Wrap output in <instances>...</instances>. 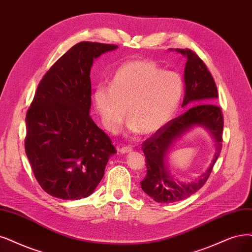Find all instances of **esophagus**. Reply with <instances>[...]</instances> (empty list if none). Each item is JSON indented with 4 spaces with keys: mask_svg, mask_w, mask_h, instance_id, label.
Segmentation results:
<instances>
[{
    "mask_svg": "<svg viewBox=\"0 0 252 252\" xmlns=\"http://www.w3.org/2000/svg\"><path fill=\"white\" fill-rule=\"evenodd\" d=\"M132 152V148L129 146H125V147H120L118 148V153L121 154V155H125V154H127V153H131Z\"/></svg>",
    "mask_w": 252,
    "mask_h": 252,
    "instance_id": "1",
    "label": "esophagus"
}]
</instances>
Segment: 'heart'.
I'll return each mask as SVG.
<instances>
[{
  "mask_svg": "<svg viewBox=\"0 0 252 252\" xmlns=\"http://www.w3.org/2000/svg\"><path fill=\"white\" fill-rule=\"evenodd\" d=\"M184 93L179 73L163 70L156 61L134 59L123 63L109 86H98L93 102L107 131L116 133L126 116L134 134L151 135L178 109Z\"/></svg>",
  "mask_w": 252,
  "mask_h": 252,
  "instance_id": "b5f03b06",
  "label": "heart"
}]
</instances>
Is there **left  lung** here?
Returning <instances> with one entry per match:
<instances>
[{
    "label": "left lung",
    "mask_w": 252,
    "mask_h": 252,
    "mask_svg": "<svg viewBox=\"0 0 252 252\" xmlns=\"http://www.w3.org/2000/svg\"><path fill=\"white\" fill-rule=\"evenodd\" d=\"M187 57L185 67L186 94L183 107L192 106L187 111L164 125L142 143L145 156L146 175L141 184L142 190L157 202L169 203L191 196L207 183L222 150L223 114L215 99L218 90L212 73L199 56L189 49H176ZM194 106H193L192 105ZM193 125L208 128L217 140V153L208 171L191 184L176 183L164 166L165 153L174 138Z\"/></svg>",
    "instance_id": "left-lung-1"
}]
</instances>
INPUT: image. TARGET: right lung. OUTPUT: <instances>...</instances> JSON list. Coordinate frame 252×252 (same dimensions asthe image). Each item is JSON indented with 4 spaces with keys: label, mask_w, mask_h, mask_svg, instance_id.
<instances>
[{
    "label": "right lung",
    "mask_w": 252,
    "mask_h": 252,
    "mask_svg": "<svg viewBox=\"0 0 252 252\" xmlns=\"http://www.w3.org/2000/svg\"><path fill=\"white\" fill-rule=\"evenodd\" d=\"M116 48L91 41L74 44L45 72L27 111L26 154L35 179L54 197H87L116 153L89 115L93 59Z\"/></svg>",
    "instance_id": "right-lung-1"
}]
</instances>
